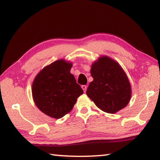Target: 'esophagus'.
I'll use <instances>...</instances> for the list:
<instances>
[{
	"label": "esophagus",
	"instance_id": "1",
	"mask_svg": "<svg viewBox=\"0 0 160 160\" xmlns=\"http://www.w3.org/2000/svg\"><path fill=\"white\" fill-rule=\"evenodd\" d=\"M82 89H83L84 92H86L87 89V85H82Z\"/></svg>",
	"mask_w": 160,
	"mask_h": 160
}]
</instances>
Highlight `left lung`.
<instances>
[{
  "label": "left lung",
  "mask_w": 160,
  "mask_h": 160,
  "mask_svg": "<svg viewBox=\"0 0 160 160\" xmlns=\"http://www.w3.org/2000/svg\"><path fill=\"white\" fill-rule=\"evenodd\" d=\"M91 74L93 80L87 88V95L98 108L115 113L127 106L131 97V87L117 62L102 56L92 64Z\"/></svg>",
  "instance_id": "1"
}]
</instances>
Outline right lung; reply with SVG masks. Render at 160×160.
Listing matches in <instances>:
<instances>
[{"instance_id": "obj_1", "label": "right lung", "mask_w": 160, "mask_h": 160, "mask_svg": "<svg viewBox=\"0 0 160 160\" xmlns=\"http://www.w3.org/2000/svg\"><path fill=\"white\" fill-rule=\"evenodd\" d=\"M72 64L59 60L45 67L32 84L33 101L42 113L60 119L72 110L83 90L70 73Z\"/></svg>"}]
</instances>
